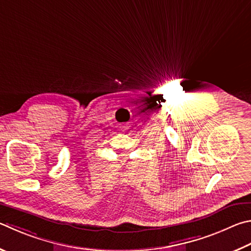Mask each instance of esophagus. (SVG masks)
Listing matches in <instances>:
<instances>
[{
  "label": "esophagus",
  "instance_id": "esophagus-1",
  "mask_svg": "<svg viewBox=\"0 0 251 251\" xmlns=\"http://www.w3.org/2000/svg\"><path fill=\"white\" fill-rule=\"evenodd\" d=\"M127 127H128V126H127V125H124V126H123V129H127Z\"/></svg>",
  "mask_w": 251,
  "mask_h": 251
}]
</instances>
